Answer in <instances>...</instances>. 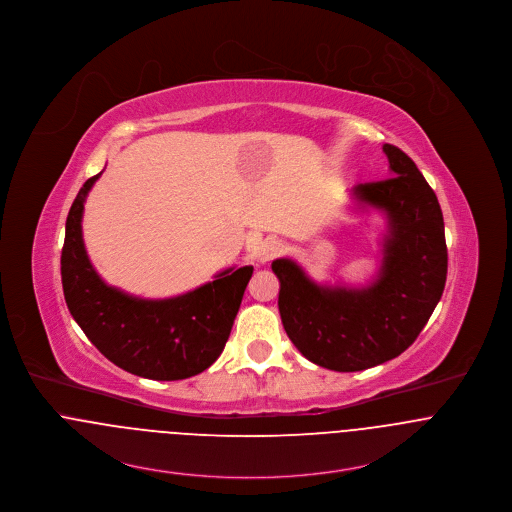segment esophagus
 I'll list each match as a JSON object with an SVG mask.
<instances>
[{
  "mask_svg": "<svg viewBox=\"0 0 512 512\" xmlns=\"http://www.w3.org/2000/svg\"><path fill=\"white\" fill-rule=\"evenodd\" d=\"M283 250H285V244H283L281 240L272 238V240L262 242V246H260V248H258V252H256V258H258V262L266 264V262H270V260L278 258L279 254H283Z\"/></svg>",
  "mask_w": 512,
  "mask_h": 512,
  "instance_id": "obj_1",
  "label": "esophagus"
}]
</instances>
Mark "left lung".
I'll return each instance as SVG.
<instances>
[{
    "instance_id": "8db88e82",
    "label": "left lung",
    "mask_w": 512,
    "mask_h": 512,
    "mask_svg": "<svg viewBox=\"0 0 512 512\" xmlns=\"http://www.w3.org/2000/svg\"><path fill=\"white\" fill-rule=\"evenodd\" d=\"M393 178L360 184V209L385 213L383 260L370 285H321L289 258L272 262L279 279V315L295 348L334 372H360L397 358L438 305L448 250L436 193L417 164L397 146L383 144Z\"/></svg>"
}]
</instances>
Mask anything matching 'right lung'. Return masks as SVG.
<instances>
[{
	"label": "right lung",
	"mask_w": 512,
	"mask_h": 512,
	"mask_svg": "<svg viewBox=\"0 0 512 512\" xmlns=\"http://www.w3.org/2000/svg\"><path fill=\"white\" fill-rule=\"evenodd\" d=\"M97 176L78 191L60 256L62 289L74 321L115 366L174 381L207 370L223 352L254 268H229L213 281L168 299H140L107 285L82 238L84 203Z\"/></svg>",
	"instance_id": "add662e5"
}]
</instances>
